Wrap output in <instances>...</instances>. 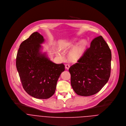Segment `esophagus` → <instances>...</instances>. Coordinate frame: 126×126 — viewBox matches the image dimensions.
Here are the masks:
<instances>
[{
    "instance_id": "obj_1",
    "label": "esophagus",
    "mask_w": 126,
    "mask_h": 126,
    "mask_svg": "<svg viewBox=\"0 0 126 126\" xmlns=\"http://www.w3.org/2000/svg\"><path fill=\"white\" fill-rule=\"evenodd\" d=\"M70 66L69 64H66V65H65V68H66V69H69V68H70Z\"/></svg>"
}]
</instances>
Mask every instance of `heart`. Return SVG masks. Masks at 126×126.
Here are the masks:
<instances>
[{
    "mask_svg": "<svg viewBox=\"0 0 126 126\" xmlns=\"http://www.w3.org/2000/svg\"><path fill=\"white\" fill-rule=\"evenodd\" d=\"M73 44H70L68 45L66 47H70L73 46ZM87 45V42L85 40H82L80 41L79 44L76 46L69 53V58L72 60H76L78 59L81 55L85 50V49ZM65 47H62V48H65Z\"/></svg>",
    "mask_w": 126,
    "mask_h": 126,
    "instance_id": "1",
    "label": "heart"
}]
</instances>
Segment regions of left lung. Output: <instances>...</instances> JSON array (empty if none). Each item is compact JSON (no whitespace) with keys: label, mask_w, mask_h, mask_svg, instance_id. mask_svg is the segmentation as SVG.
I'll return each instance as SVG.
<instances>
[{"label":"left lung","mask_w":126,"mask_h":126,"mask_svg":"<svg viewBox=\"0 0 126 126\" xmlns=\"http://www.w3.org/2000/svg\"><path fill=\"white\" fill-rule=\"evenodd\" d=\"M111 59V50L102 36L94 39L77 63L69 69L75 92L89 96L100 91L110 78Z\"/></svg>","instance_id":"left-lung-1"}]
</instances>
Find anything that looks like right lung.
Segmentation results:
<instances>
[{
  "instance_id": "right-lung-1",
  "label": "right lung",
  "mask_w": 126,
  "mask_h": 126,
  "mask_svg": "<svg viewBox=\"0 0 126 126\" xmlns=\"http://www.w3.org/2000/svg\"><path fill=\"white\" fill-rule=\"evenodd\" d=\"M44 42L37 32L23 41L18 50L16 66L23 88L31 96L46 99L55 92L57 82L65 66L52 62L42 53L40 44Z\"/></svg>"
}]
</instances>
